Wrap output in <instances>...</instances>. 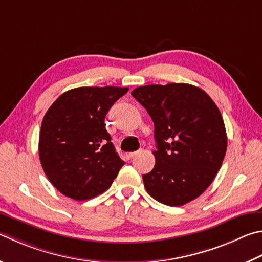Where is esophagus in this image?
Here are the masks:
<instances>
[{
	"mask_svg": "<svg viewBox=\"0 0 262 262\" xmlns=\"http://www.w3.org/2000/svg\"><path fill=\"white\" fill-rule=\"evenodd\" d=\"M137 154H139V151H135V152H129V154H128V155H127V157H128V159H132V158H133V157H134V156H136Z\"/></svg>",
	"mask_w": 262,
	"mask_h": 262,
	"instance_id": "1",
	"label": "esophagus"
}]
</instances>
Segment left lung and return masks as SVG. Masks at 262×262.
I'll return each instance as SVG.
<instances>
[{
  "label": "left lung",
  "mask_w": 262,
  "mask_h": 262,
  "mask_svg": "<svg viewBox=\"0 0 262 262\" xmlns=\"http://www.w3.org/2000/svg\"><path fill=\"white\" fill-rule=\"evenodd\" d=\"M133 97L155 123L156 165L143 175L146 191L168 206H182L205 191L220 169L227 133L212 98L188 83L137 87Z\"/></svg>",
  "instance_id": "1"
}]
</instances>
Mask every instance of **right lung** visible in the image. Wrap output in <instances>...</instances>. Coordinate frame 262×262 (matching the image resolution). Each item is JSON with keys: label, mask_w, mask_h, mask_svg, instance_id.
<instances>
[{"label": "right lung", "mask_w": 262, "mask_h": 262, "mask_svg": "<svg viewBox=\"0 0 262 262\" xmlns=\"http://www.w3.org/2000/svg\"><path fill=\"white\" fill-rule=\"evenodd\" d=\"M127 87H79L56 99L43 117L40 161L59 192L85 201L111 187L125 165L106 132V113Z\"/></svg>", "instance_id": "obj_1"}]
</instances>
